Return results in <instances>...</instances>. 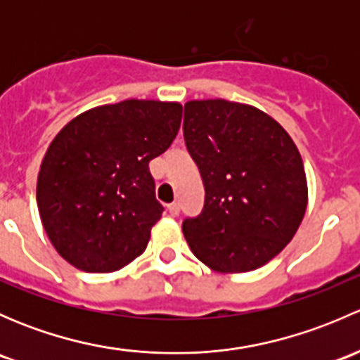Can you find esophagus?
Segmentation results:
<instances>
[{"label": "esophagus", "mask_w": 360, "mask_h": 360, "mask_svg": "<svg viewBox=\"0 0 360 360\" xmlns=\"http://www.w3.org/2000/svg\"><path fill=\"white\" fill-rule=\"evenodd\" d=\"M179 209H181L179 203H176V202L170 203V205H167V210H169V214H170V216H172V217L179 216Z\"/></svg>", "instance_id": "obj_1"}]
</instances>
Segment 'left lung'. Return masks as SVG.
I'll return each instance as SVG.
<instances>
[{"label":"left lung","mask_w":360,"mask_h":360,"mask_svg":"<svg viewBox=\"0 0 360 360\" xmlns=\"http://www.w3.org/2000/svg\"><path fill=\"white\" fill-rule=\"evenodd\" d=\"M183 134L205 188L202 212L183 221L190 249L221 274L266 264L292 240L307 210L296 144L266 112L224 99L184 104Z\"/></svg>","instance_id":"1"}]
</instances>
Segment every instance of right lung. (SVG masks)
Returning <instances> with one entry per match:
<instances>
[{
    "mask_svg": "<svg viewBox=\"0 0 360 360\" xmlns=\"http://www.w3.org/2000/svg\"><path fill=\"white\" fill-rule=\"evenodd\" d=\"M183 106L122 101L76 116L38 174L39 217L57 252L83 271H115L144 252L163 207L150 162L169 150Z\"/></svg>",
    "mask_w": 360,
    "mask_h": 360,
    "instance_id": "right-lung-1",
    "label": "right lung"
}]
</instances>
